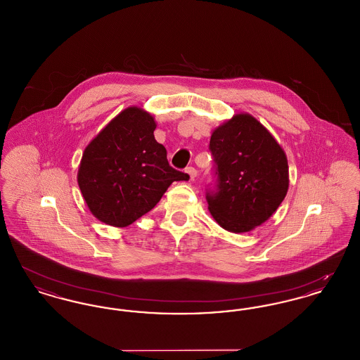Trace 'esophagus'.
Masks as SVG:
<instances>
[{
	"instance_id": "esophagus-1",
	"label": "esophagus",
	"mask_w": 360,
	"mask_h": 360,
	"mask_svg": "<svg viewBox=\"0 0 360 360\" xmlns=\"http://www.w3.org/2000/svg\"><path fill=\"white\" fill-rule=\"evenodd\" d=\"M186 172H188V176H190V181H194L197 178V174H198V172L194 167H188Z\"/></svg>"
}]
</instances>
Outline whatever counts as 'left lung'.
Wrapping results in <instances>:
<instances>
[{"label": "left lung", "instance_id": "left-lung-1", "mask_svg": "<svg viewBox=\"0 0 360 360\" xmlns=\"http://www.w3.org/2000/svg\"><path fill=\"white\" fill-rule=\"evenodd\" d=\"M209 150L217 176L216 188L206 191L213 219L233 233L267 221L289 188L288 158L273 135L240 113L213 131Z\"/></svg>", "mask_w": 360, "mask_h": 360}]
</instances>
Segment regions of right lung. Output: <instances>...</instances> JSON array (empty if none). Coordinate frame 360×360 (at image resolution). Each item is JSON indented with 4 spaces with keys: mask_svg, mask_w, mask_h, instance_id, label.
Segmentation results:
<instances>
[{
    "mask_svg": "<svg viewBox=\"0 0 360 360\" xmlns=\"http://www.w3.org/2000/svg\"><path fill=\"white\" fill-rule=\"evenodd\" d=\"M155 128L148 112L129 106L87 144L77 179L100 221L128 226L150 212L174 181H188V174L169 165Z\"/></svg>",
    "mask_w": 360,
    "mask_h": 360,
    "instance_id": "right-lung-1",
    "label": "right lung"
}]
</instances>
